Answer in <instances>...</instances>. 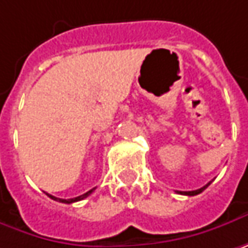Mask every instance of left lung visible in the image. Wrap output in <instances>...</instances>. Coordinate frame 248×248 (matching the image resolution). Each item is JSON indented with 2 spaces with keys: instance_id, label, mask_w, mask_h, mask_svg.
Segmentation results:
<instances>
[{
  "instance_id": "1",
  "label": "left lung",
  "mask_w": 248,
  "mask_h": 248,
  "mask_svg": "<svg viewBox=\"0 0 248 248\" xmlns=\"http://www.w3.org/2000/svg\"><path fill=\"white\" fill-rule=\"evenodd\" d=\"M212 182V181H211ZM211 182H208L205 186H202V188H199V189H197V191H177L178 194H181V195H188V197H194V195H198V194H201L203 189H206L209 185H211Z\"/></svg>"
}]
</instances>
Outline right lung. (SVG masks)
<instances>
[{
  "label": "right lung",
  "instance_id": "right-lung-1",
  "mask_svg": "<svg viewBox=\"0 0 248 248\" xmlns=\"http://www.w3.org/2000/svg\"><path fill=\"white\" fill-rule=\"evenodd\" d=\"M94 189L95 188H93V189H90L88 192L82 194V195H80V197L71 198V199H62V198H56V197H53V195H50V194H47V197L51 198L53 201H57V202H63V203H73V202H77V201H82V199H85V198L88 197V195H91V194H93V191H94Z\"/></svg>",
  "mask_w": 248,
  "mask_h": 248
}]
</instances>
